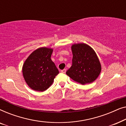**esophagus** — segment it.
Listing matches in <instances>:
<instances>
[{
  "label": "esophagus",
  "mask_w": 126,
  "mask_h": 126,
  "mask_svg": "<svg viewBox=\"0 0 126 126\" xmlns=\"http://www.w3.org/2000/svg\"><path fill=\"white\" fill-rule=\"evenodd\" d=\"M66 70L65 69H64L61 70V72H62V73H66Z\"/></svg>",
  "instance_id": "1"
}]
</instances>
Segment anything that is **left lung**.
Returning a JSON list of instances; mask_svg holds the SVG:
<instances>
[{"mask_svg":"<svg viewBox=\"0 0 126 126\" xmlns=\"http://www.w3.org/2000/svg\"><path fill=\"white\" fill-rule=\"evenodd\" d=\"M72 65L66 73L82 85L94 82L101 72V65L95 51L85 44L72 46Z\"/></svg>","mask_w":126,"mask_h":126,"instance_id":"8db88e82","label":"left lung"}]
</instances>
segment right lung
<instances>
[{
    "label": "right lung",
    "instance_id": "obj_1",
    "mask_svg": "<svg viewBox=\"0 0 126 126\" xmlns=\"http://www.w3.org/2000/svg\"><path fill=\"white\" fill-rule=\"evenodd\" d=\"M53 49L41 47L34 51L26 60L22 68L24 79L29 87L37 91H45L59 73L51 61Z\"/></svg>",
    "mask_w": 126,
    "mask_h": 126
}]
</instances>
